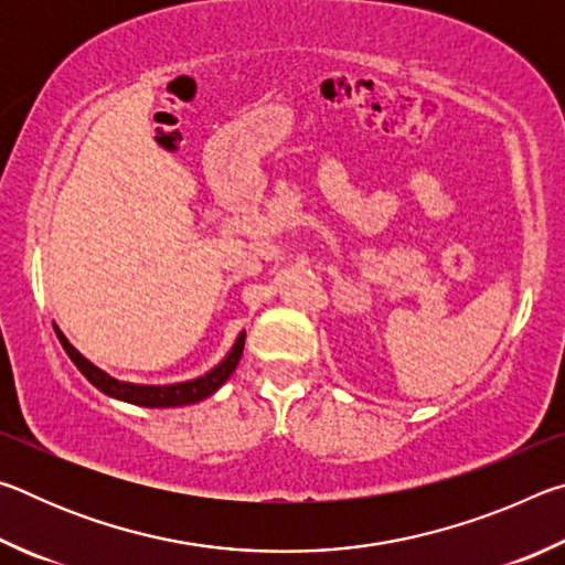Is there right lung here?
Here are the masks:
<instances>
[{
  "label": "right lung",
  "instance_id": "1",
  "mask_svg": "<svg viewBox=\"0 0 565 565\" xmlns=\"http://www.w3.org/2000/svg\"><path fill=\"white\" fill-rule=\"evenodd\" d=\"M56 339L66 351V356L74 361V366L82 371L84 379L89 381L92 386H97L102 394H107L111 398L127 401V404H137V406H147V408H174V406H186V404H199L214 394L218 386L226 384V379L234 374L238 359L244 353V339L246 331H242L234 341L232 351L226 353L222 363H216L212 371H206L204 376L191 379V381H181V384H169V386H145V384H131V381H119L109 376L107 371H102L99 366H94L89 359H84L79 351H76L70 339L64 337L60 327L54 323Z\"/></svg>",
  "mask_w": 565,
  "mask_h": 565
}]
</instances>
